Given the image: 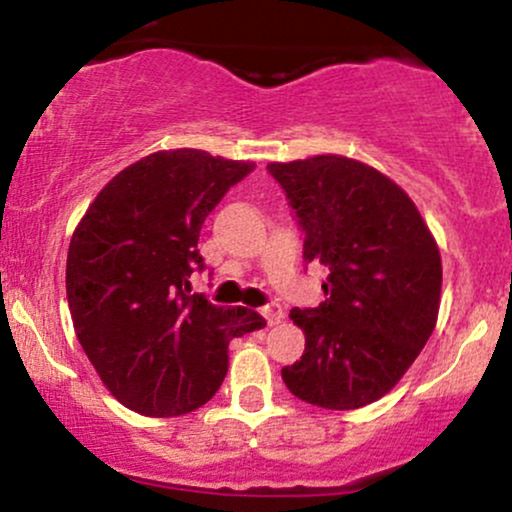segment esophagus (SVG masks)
<instances>
[{"mask_svg": "<svg viewBox=\"0 0 512 512\" xmlns=\"http://www.w3.org/2000/svg\"><path fill=\"white\" fill-rule=\"evenodd\" d=\"M262 316L267 318V325H279L284 320V311L279 303H269V306L262 308Z\"/></svg>", "mask_w": 512, "mask_h": 512, "instance_id": "obj_1", "label": "esophagus"}]
</instances>
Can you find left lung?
<instances>
[{
  "instance_id": "8db88e82",
  "label": "left lung",
  "mask_w": 512,
  "mask_h": 512,
  "mask_svg": "<svg viewBox=\"0 0 512 512\" xmlns=\"http://www.w3.org/2000/svg\"><path fill=\"white\" fill-rule=\"evenodd\" d=\"M299 226L303 257L330 269L318 308H291L306 335L286 389L328 411L386 396L432 335L442 260L428 223L393 179L342 155L269 162Z\"/></svg>"
}]
</instances>
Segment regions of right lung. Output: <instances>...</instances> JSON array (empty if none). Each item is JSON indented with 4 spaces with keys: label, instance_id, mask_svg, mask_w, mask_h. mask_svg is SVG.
I'll use <instances>...</instances> for the list:
<instances>
[{
    "label": "right lung",
    "instance_id": "right-lung-1",
    "mask_svg": "<svg viewBox=\"0 0 512 512\" xmlns=\"http://www.w3.org/2000/svg\"><path fill=\"white\" fill-rule=\"evenodd\" d=\"M255 162L160 150L121 170L89 204L67 250L77 340L104 386L150 418L192 413L228 372V342L265 328L250 308L192 294L199 233Z\"/></svg>",
    "mask_w": 512,
    "mask_h": 512
}]
</instances>
